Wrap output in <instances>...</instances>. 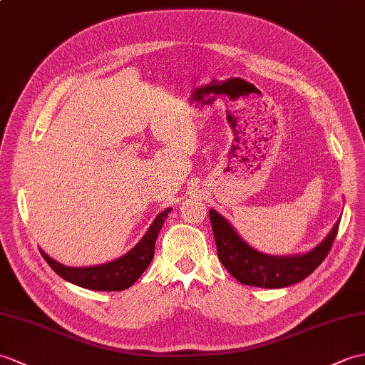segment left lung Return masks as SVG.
<instances>
[{"instance_id":"1","label":"left lung","mask_w":365,"mask_h":365,"mask_svg":"<svg viewBox=\"0 0 365 365\" xmlns=\"http://www.w3.org/2000/svg\"><path fill=\"white\" fill-rule=\"evenodd\" d=\"M210 222L216 240L217 257L240 283L257 287H286L302 282L320 266L336 240L341 219L317 247L304 255L272 257L255 250L242 241L225 217L210 208Z\"/></svg>"}]
</instances>
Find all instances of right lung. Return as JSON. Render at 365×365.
Listing matches in <instances>:
<instances>
[{"label": "right lung", "instance_id": "add662e5", "mask_svg": "<svg viewBox=\"0 0 365 365\" xmlns=\"http://www.w3.org/2000/svg\"><path fill=\"white\" fill-rule=\"evenodd\" d=\"M168 213H171V208L162 211L155 217V221L152 222L146 235L130 252H127L124 257L115 261L106 262V264L91 267H68L46 255L41 249L40 253L51 269L66 282L91 291H123L137 282L150 264L152 258H154L157 236L160 228L163 227L166 221Z\"/></svg>", "mask_w": 365, "mask_h": 365}]
</instances>
